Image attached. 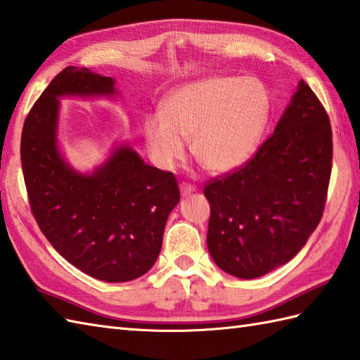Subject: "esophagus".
<instances>
[{"instance_id": "obj_1", "label": "esophagus", "mask_w": 360, "mask_h": 360, "mask_svg": "<svg viewBox=\"0 0 360 360\" xmlns=\"http://www.w3.org/2000/svg\"><path fill=\"white\" fill-rule=\"evenodd\" d=\"M194 191H195V188L193 185H189V183H181L180 185V193L183 197L189 195L191 193H194Z\"/></svg>"}]
</instances>
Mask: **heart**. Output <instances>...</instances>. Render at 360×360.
Listing matches in <instances>:
<instances>
[{
  "instance_id": "b5f03b06",
  "label": "heart",
  "mask_w": 360,
  "mask_h": 360,
  "mask_svg": "<svg viewBox=\"0 0 360 360\" xmlns=\"http://www.w3.org/2000/svg\"><path fill=\"white\" fill-rule=\"evenodd\" d=\"M148 117L145 140L165 169L191 154L207 172L226 174L245 165L257 149L269 118V95L254 78L212 77L180 86Z\"/></svg>"
}]
</instances>
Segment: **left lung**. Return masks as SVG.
<instances>
[{
	"instance_id": "obj_1",
	"label": "left lung",
	"mask_w": 360,
	"mask_h": 360,
	"mask_svg": "<svg viewBox=\"0 0 360 360\" xmlns=\"http://www.w3.org/2000/svg\"><path fill=\"white\" fill-rule=\"evenodd\" d=\"M331 137L328 114L300 79L255 155L205 188L211 206L206 243L215 265L234 277L255 278L305 246L323 214Z\"/></svg>"
}]
</instances>
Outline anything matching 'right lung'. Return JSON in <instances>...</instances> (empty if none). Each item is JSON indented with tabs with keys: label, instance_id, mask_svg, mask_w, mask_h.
<instances>
[{
	"label": "right lung",
	"instance_id": "right-lung-1",
	"mask_svg": "<svg viewBox=\"0 0 360 360\" xmlns=\"http://www.w3.org/2000/svg\"><path fill=\"white\" fill-rule=\"evenodd\" d=\"M115 79L87 68L63 69L30 109L21 165L32 214L69 263L103 282H129L153 268L166 220L180 202L172 172L118 145L92 172H79L58 146L60 98L115 97Z\"/></svg>",
	"mask_w": 360,
	"mask_h": 360
}]
</instances>
